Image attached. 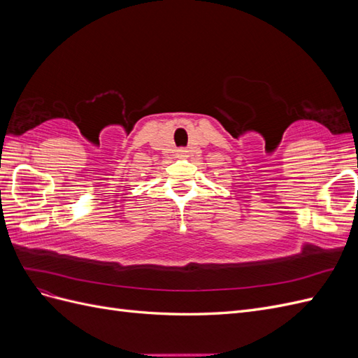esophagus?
Returning a JSON list of instances; mask_svg holds the SVG:
<instances>
[{
  "label": "esophagus",
  "instance_id": "34e87169",
  "mask_svg": "<svg viewBox=\"0 0 358 358\" xmlns=\"http://www.w3.org/2000/svg\"><path fill=\"white\" fill-rule=\"evenodd\" d=\"M178 157H179V158H187V157H188L187 150H178Z\"/></svg>",
  "mask_w": 358,
  "mask_h": 358
}]
</instances>
